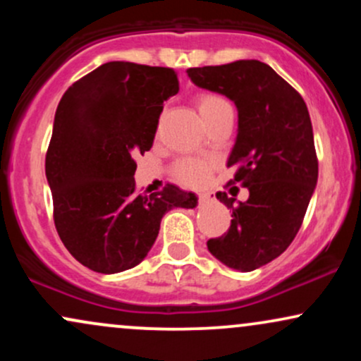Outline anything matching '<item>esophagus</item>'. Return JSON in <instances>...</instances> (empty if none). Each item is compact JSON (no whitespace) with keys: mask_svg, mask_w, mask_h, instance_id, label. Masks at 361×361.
I'll return each mask as SVG.
<instances>
[{"mask_svg":"<svg viewBox=\"0 0 361 361\" xmlns=\"http://www.w3.org/2000/svg\"><path fill=\"white\" fill-rule=\"evenodd\" d=\"M210 200V195L209 193H200L198 195V202H200V204H207V202Z\"/></svg>","mask_w":361,"mask_h":361,"instance_id":"34e87169","label":"esophagus"}]
</instances>
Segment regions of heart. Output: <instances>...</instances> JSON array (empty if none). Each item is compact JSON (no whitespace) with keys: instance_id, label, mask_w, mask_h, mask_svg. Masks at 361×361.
I'll use <instances>...</instances> for the list:
<instances>
[{"instance_id":"1","label":"heart","mask_w":361,"mask_h":361,"mask_svg":"<svg viewBox=\"0 0 361 361\" xmlns=\"http://www.w3.org/2000/svg\"><path fill=\"white\" fill-rule=\"evenodd\" d=\"M198 114L202 115L204 122L215 117L221 111L231 109V105L222 97L215 93H202L197 98ZM212 171V163L207 159H185L180 161L175 168V176L178 181L188 186H198L209 178Z\"/></svg>"}]
</instances>
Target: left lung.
Here are the masks:
<instances>
[{
    "label": "left lung",
    "mask_w": 361,
    "mask_h": 361,
    "mask_svg": "<svg viewBox=\"0 0 361 361\" xmlns=\"http://www.w3.org/2000/svg\"><path fill=\"white\" fill-rule=\"evenodd\" d=\"M198 88L224 94L238 109V135L227 168L231 185L250 192L235 202L215 197L233 210L226 234L207 247L221 263L252 271L283 252L299 233L317 185V156L305 102L283 78L259 61L186 69Z\"/></svg>",
    "instance_id": "8db88e82"
}]
</instances>
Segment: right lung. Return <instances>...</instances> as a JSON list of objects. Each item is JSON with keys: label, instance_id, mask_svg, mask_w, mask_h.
Masks as SVG:
<instances>
[{"label": "right lung", "instance_id": "obj_1", "mask_svg": "<svg viewBox=\"0 0 361 361\" xmlns=\"http://www.w3.org/2000/svg\"><path fill=\"white\" fill-rule=\"evenodd\" d=\"M178 90L173 69L114 61L62 94L45 176L57 234L90 270L111 275L137 267L163 215L197 207V195L169 183L149 197L135 193L134 156L152 147L163 103Z\"/></svg>", "mask_w": 361, "mask_h": 361}]
</instances>
